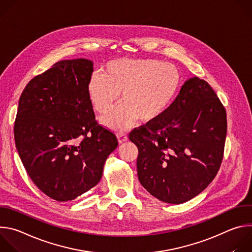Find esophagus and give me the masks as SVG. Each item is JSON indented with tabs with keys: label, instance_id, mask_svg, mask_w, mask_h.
<instances>
[{
	"label": "esophagus",
	"instance_id": "esophagus-1",
	"mask_svg": "<svg viewBox=\"0 0 252 252\" xmlns=\"http://www.w3.org/2000/svg\"><path fill=\"white\" fill-rule=\"evenodd\" d=\"M118 139H119V142L122 143V142L127 140V135L124 132H120V133H118Z\"/></svg>",
	"mask_w": 252,
	"mask_h": 252
}]
</instances>
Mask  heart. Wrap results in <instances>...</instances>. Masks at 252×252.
Wrapping results in <instances>:
<instances>
[{
	"mask_svg": "<svg viewBox=\"0 0 252 252\" xmlns=\"http://www.w3.org/2000/svg\"><path fill=\"white\" fill-rule=\"evenodd\" d=\"M181 82V73L173 64L152 59H119L105 65L104 74L92 76L88 95L95 112L103 116L113 109L122 93L123 102L102 124L123 131L137 120L151 123L163 115Z\"/></svg>",
	"mask_w": 252,
	"mask_h": 252,
	"instance_id": "b5f03b06",
	"label": "heart"
}]
</instances>
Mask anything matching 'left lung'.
<instances>
[{
    "instance_id": "left-lung-1",
    "label": "left lung",
    "mask_w": 252,
    "mask_h": 252,
    "mask_svg": "<svg viewBox=\"0 0 252 252\" xmlns=\"http://www.w3.org/2000/svg\"><path fill=\"white\" fill-rule=\"evenodd\" d=\"M226 112L204 81H187L168 109L129 132L138 181L161 201L184 203L206 189L223 158Z\"/></svg>"
}]
</instances>
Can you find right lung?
I'll list each match as a JSON object with an SVG mask.
<instances>
[{"instance_id":"right-lung-1","label":"right lung","mask_w":252,"mask_h":252,"mask_svg":"<svg viewBox=\"0 0 252 252\" xmlns=\"http://www.w3.org/2000/svg\"><path fill=\"white\" fill-rule=\"evenodd\" d=\"M93 71L86 59L58 62L32 79L19 100L14 126L19 156L32 183L57 201L95 187L119 145L94 118L88 95Z\"/></svg>"}]
</instances>
